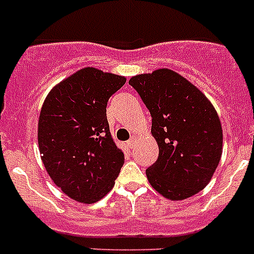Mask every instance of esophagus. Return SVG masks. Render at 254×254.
Instances as JSON below:
<instances>
[{
    "label": "esophagus",
    "mask_w": 254,
    "mask_h": 254,
    "mask_svg": "<svg viewBox=\"0 0 254 254\" xmlns=\"http://www.w3.org/2000/svg\"><path fill=\"white\" fill-rule=\"evenodd\" d=\"M134 141H136L134 138H131V140L127 141V146H128L129 149H133L134 147Z\"/></svg>",
    "instance_id": "esophagus-1"
}]
</instances>
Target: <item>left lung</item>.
<instances>
[{"mask_svg":"<svg viewBox=\"0 0 254 254\" xmlns=\"http://www.w3.org/2000/svg\"><path fill=\"white\" fill-rule=\"evenodd\" d=\"M152 118L158 160L146 169L150 185L165 198L186 199L207 186L223 152V129L202 91L172 69L133 76L128 82Z\"/></svg>","mask_w":254,"mask_h":254,"instance_id":"obj_1","label":"left lung"}]
</instances>
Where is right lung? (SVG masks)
<instances>
[{
	"label": "right lung",
	"instance_id": "right-lung-1",
	"mask_svg": "<svg viewBox=\"0 0 254 254\" xmlns=\"http://www.w3.org/2000/svg\"><path fill=\"white\" fill-rule=\"evenodd\" d=\"M126 77L86 67L56 85L38 122L46 170L64 194L82 203L102 199L113 188L125 155L112 138L108 100Z\"/></svg>",
	"mask_w": 254,
	"mask_h": 254
}]
</instances>
